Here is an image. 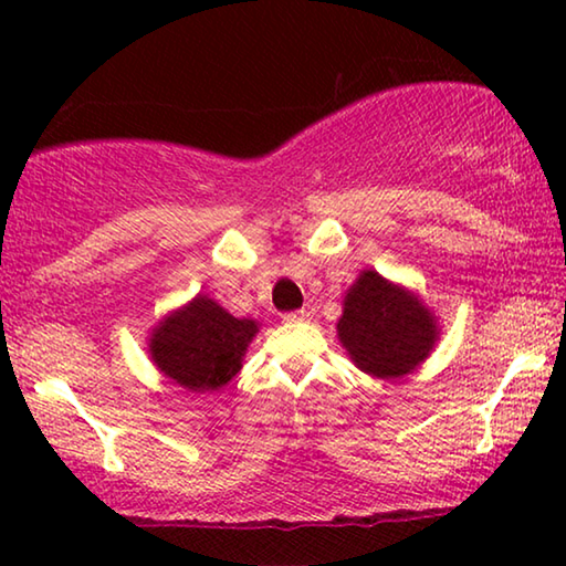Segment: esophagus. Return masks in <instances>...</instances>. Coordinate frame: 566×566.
Wrapping results in <instances>:
<instances>
[{
    "instance_id": "esophagus-1",
    "label": "esophagus",
    "mask_w": 566,
    "mask_h": 566,
    "mask_svg": "<svg viewBox=\"0 0 566 566\" xmlns=\"http://www.w3.org/2000/svg\"><path fill=\"white\" fill-rule=\"evenodd\" d=\"M282 319H284V322H290V324H294V322H304V319H310V312H306V310L284 312V314H282Z\"/></svg>"
}]
</instances>
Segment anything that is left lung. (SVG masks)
I'll list each match as a JSON object with an SVG mask.
<instances>
[{
  "instance_id": "1",
  "label": "left lung",
  "mask_w": 566,
  "mask_h": 566,
  "mask_svg": "<svg viewBox=\"0 0 566 566\" xmlns=\"http://www.w3.org/2000/svg\"><path fill=\"white\" fill-rule=\"evenodd\" d=\"M337 332L361 371L379 379L405 377L437 342V324L415 294L361 272L344 296Z\"/></svg>"
}]
</instances>
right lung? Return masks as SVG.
<instances>
[{"mask_svg": "<svg viewBox=\"0 0 566 566\" xmlns=\"http://www.w3.org/2000/svg\"><path fill=\"white\" fill-rule=\"evenodd\" d=\"M256 322L237 319L209 296H197L185 310L159 324L149 352L157 367L189 391L224 387L239 369Z\"/></svg>", "mask_w": 566, "mask_h": 566, "instance_id": "1", "label": "right lung"}]
</instances>
